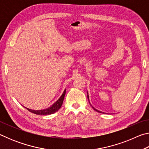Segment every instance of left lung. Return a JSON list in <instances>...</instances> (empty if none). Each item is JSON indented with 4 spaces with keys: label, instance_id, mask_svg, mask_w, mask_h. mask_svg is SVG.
<instances>
[{
    "label": "left lung",
    "instance_id": "obj_1",
    "mask_svg": "<svg viewBox=\"0 0 149 149\" xmlns=\"http://www.w3.org/2000/svg\"><path fill=\"white\" fill-rule=\"evenodd\" d=\"M87 98H88V99H89V95H88V93H87ZM90 103V102H89ZM93 109H94L95 110H96V111H97V112H100V113H103V112H100V111H99V110H97V109H95V108H94V107H93Z\"/></svg>",
    "mask_w": 149,
    "mask_h": 149
}]
</instances>
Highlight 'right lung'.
Here are the masks:
<instances>
[{
	"label": "right lung",
	"instance_id": "right-lung-1",
	"mask_svg": "<svg viewBox=\"0 0 149 149\" xmlns=\"http://www.w3.org/2000/svg\"><path fill=\"white\" fill-rule=\"evenodd\" d=\"M65 94V90H64V93H63V94L62 95L61 97H60V99L58 100L53 105H52L51 107L47 108V109H44L41 110H33L29 109V108H26L27 110H29L30 112L33 113V114H37V115H49V114H53V113L57 112V111L61 108L63 101H64Z\"/></svg>",
	"mask_w": 149,
	"mask_h": 149
}]
</instances>
